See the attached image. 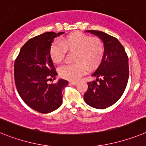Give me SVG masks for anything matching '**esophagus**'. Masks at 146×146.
<instances>
[{
  "mask_svg": "<svg viewBox=\"0 0 146 146\" xmlns=\"http://www.w3.org/2000/svg\"><path fill=\"white\" fill-rule=\"evenodd\" d=\"M70 84L71 85L75 86V85H76L77 84H78V82H73V81H70Z\"/></svg>",
  "mask_w": 146,
  "mask_h": 146,
  "instance_id": "esophagus-1",
  "label": "esophagus"
}]
</instances>
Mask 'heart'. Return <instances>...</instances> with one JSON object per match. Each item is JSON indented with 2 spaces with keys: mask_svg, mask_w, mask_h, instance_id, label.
Listing matches in <instances>:
<instances>
[{
  "mask_svg": "<svg viewBox=\"0 0 146 146\" xmlns=\"http://www.w3.org/2000/svg\"><path fill=\"white\" fill-rule=\"evenodd\" d=\"M67 50H76L75 63L63 65L59 74L68 80H77L86 73L87 66L97 67L104 55V46L99 38L92 37L83 33L76 32L64 37L62 42L54 41L50 46V56L56 64L64 60Z\"/></svg>",
  "mask_w": 146,
  "mask_h": 146,
  "instance_id": "1",
  "label": "heart"
}]
</instances>
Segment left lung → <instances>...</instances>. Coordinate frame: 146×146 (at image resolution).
<instances>
[{
  "label": "left lung",
  "instance_id": "obj_1",
  "mask_svg": "<svg viewBox=\"0 0 146 146\" xmlns=\"http://www.w3.org/2000/svg\"><path fill=\"white\" fill-rule=\"evenodd\" d=\"M86 31L98 36L103 42L104 55L92 74L96 81L87 83L84 99L89 106L103 110L116 103L122 96L129 79V59L117 39L103 31Z\"/></svg>",
  "mask_w": 146,
  "mask_h": 146
}]
</instances>
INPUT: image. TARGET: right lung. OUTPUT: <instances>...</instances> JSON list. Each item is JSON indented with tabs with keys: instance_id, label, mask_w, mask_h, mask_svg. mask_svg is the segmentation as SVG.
<instances>
[{
	"instance_id": "1",
	"label": "right lung",
	"mask_w": 146,
	"mask_h": 146,
	"mask_svg": "<svg viewBox=\"0 0 146 146\" xmlns=\"http://www.w3.org/2000/svg\"><path fill=\"white\" fill-rule=\"evenodd\" d=\"M64 33L50 31L31 38L21 48L15 60L17 92L28 106L40 113L59 108L62 104V90L68 84L62 78L56 84H48L58 75L50 56V46L56 36Z\"/></svg>"
}]
</instances>
